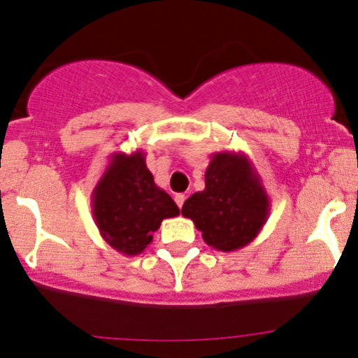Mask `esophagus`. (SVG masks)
I'll return each instance as SVG.
<instances>
[{"instance_id":"obj_1","label":"esophagus","mask_w":358,"mask_h":358,"mask_svg":"<svg viewBox=\"0 0 358 358\" xmlns=\"http://www.w3.org/2000/svg\"><path fill=\"white\" fill-rule=\"evenodd\" d=\"M185 200H187V196H185L183 193H176V195H175V202H176V205H178L180 208H182V205L185 203Z\"/></svg>"}]
</instances>
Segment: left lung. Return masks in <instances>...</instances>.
<instances>
[{"mask_svg": "<svg viewBox=\"0 0 358 358\" xmlns=\"http://www.w3.org/2000/svg\"><path fill=\"white\" fill-rule=\"evenodd\" d=\"M271 202L250 159L244 153H213L205 171V188L182 207L203 241L222 252L250 244L268 222Z\"/></svg>", "mask_w": 358, "mask_h": 358, "instance_id": "obj_1", "label": "left lung"}]
</instances>
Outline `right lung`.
I'll list each match as a JSON object with an SVG mask.
<instances>
[{
    "label": "right lung",
    "mask_w": 358,
    "mask_h": 358,
    "mask_svg": "<svg viewBox=\"0 0 358 358\" xmlns=\"http://www.w3.org/2000/svg\"><path fill=\"white\" fill-rule=\"evenodd\" d=\"M180 208L155 183L143 151L113 153L92 192V215L102 239L124 256H138L162 222Z\"/></svg>",
    "instance_id": "obj_1"
}]
</instances>
